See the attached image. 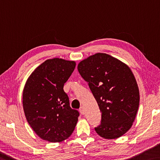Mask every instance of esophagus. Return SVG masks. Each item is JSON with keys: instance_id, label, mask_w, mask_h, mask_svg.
Returning a JSON list of instances; mask_svg holds the SVG:
<instances>
[{"instance_id": "1", "label": "esophagus", "mask_w": 160, "mask_h": 160, "mask_svg": "<svg viewBox=\"0 0 160 160\" xmlns=\"http://www.w3.org/2000/svg\"><path fill=\"white\" fill-rule=\"evenodd\" d=\"M79 111H80V112L82 114V115H84V114H85V110H84V108H83V106H82V107L80 108Z\"/></svg>"}]
</instances>
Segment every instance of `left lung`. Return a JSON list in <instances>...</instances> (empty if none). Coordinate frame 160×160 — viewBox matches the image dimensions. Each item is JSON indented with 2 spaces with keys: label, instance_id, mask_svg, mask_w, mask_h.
Here are the masks:
<instances>
[{
  "label": "left lung",
  "instance_id": "8db88e82",
  "mask_svg": "<svg viewBox=\"0 0 160 160\" xmlns=\"http://www.w3.org/2000/svg\"><path fill=\"white\" fill-rule=\"evenodd\" d=\"M78 72L88 83L102 118L95 128L105 139H116L131 128L138 112V83L128 65L106 53H96L81 61Z\"/></svg>",
  "mask_w": 160,
  "mask_h": 160
}]
</instances>
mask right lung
Segmentation results:
<instances>
[{
  "mask_svg": "<svg viewBox=\"0 0 160 160\" xmlns=\"http://www.w3.org/2000/svg\"><path fill=\"white\" fill-rule=\"evenodd\" d=\"M75 62L61 58L45 60L25 83L22 106L28 122L38 136L50 142L68 139L74 131L79 112L70 108L64 84Z\"/></svg>",
  "mask_w": 160,
  "mask_h": 160,
  "instance_id": "add662e5",
  "label": "right lung"
}]
</instances>
